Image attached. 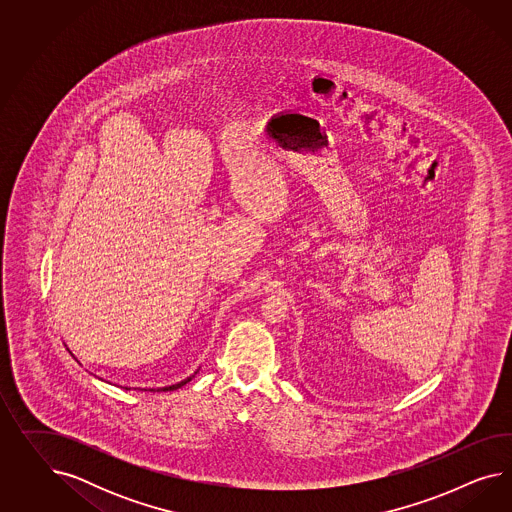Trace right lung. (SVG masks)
I'll use <instances>...</instances> for the list:
<instances>
[{"label":"right lung","mask_w":512,"mask_h":512,"mask_svg":"<svg viewBox=\"0 0 512 512\" xmlns=\"http://www.w3.org/2000/svg\"><path fill=\"white\" fill-rule=\"evenodd\" d=\"M197 373V372H195ZM195 373L191 375V377H187V379H184V381H180V383H176V385H171V387H163V388H157V390H176V388H182L186 383H189L193 377H195ZM150 390H155V388H150Z\"/></svg>","instance_id":"1"}]
</instances>
